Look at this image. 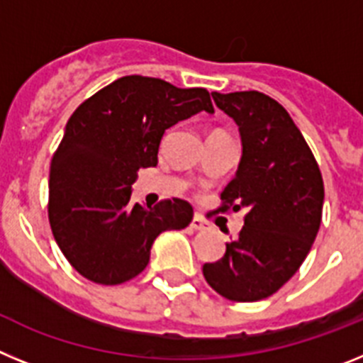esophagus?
I'll list each match as a JSON object with an SVG mask.
<instances>
[{"instance_id":"esophagus-1","label":"esophagus","mask_w":363,"mask_h":363,"mask_svg":"<svg viewBox=\"0 0 363 363\" xmlns=\"http://www.w3.org/2000/svg\"><path fill=\"white\" fill-rule=\"evenodd\" d=\"M191 229H194V230H205V229H209V225L205 223L203 218L198 216V214H194V218H192V221H191Z\"/></svg>"}]
</instances>
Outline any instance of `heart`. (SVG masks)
Masks as SVG:
<instances>
[{
  "label": "heart",
  "instance_id": "obj_1",
  "mask_svg": "<svg viewBox=\"0 0 363 363\" xmlns=\"http://www.w3.org/2000/svg\"><path fill=\"white\" fill-rule=\"evenodd\" d=\"M214 133H220V130H214Z\"/></svg>",
  "mask_w": 363,
  "mask_h": 363
}]
</instances>
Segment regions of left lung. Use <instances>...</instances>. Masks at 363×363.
<instances>
[{"label":"left lung","instance_id":"1","mask_svg":"<svg viewBox=\"0 0 363 363\" xmlns=\"http://www.w3.org/2000/svg\"><path fill=\"white\" fill-rule=\"evenodd\" d=\"M213 99L242 138L238 171L218 211L247 214L238 238L221 259L203 265V277L227 300L258 301L289 281L309 255L322 223V172L277 99L258 91L213 92Z\"/></svg>","mask_w":363,"mask_h":363}]
</instances>
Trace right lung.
I'll return each mask as SVG.
<instances>
[{"mask_svg":"<svg viewBox=\"0 0 363 363\" xmlns=\"http://www.w3.org/2000/svg\"><path fill=\"white\" fill-rule=\"evenodd\" d=\"M201 111L214 112L205 89L123 76L72 112L50 162L49 221L57 247L83 278L101 285L133 280L163 230L191 223L185 200L143 207L130 203V191L138 171L158 163L165 130Z\"/></svg>","mask_w":363,"mask_h":363,"instance_id":"right-lung-1","label":"right lung"}]
</instances>
